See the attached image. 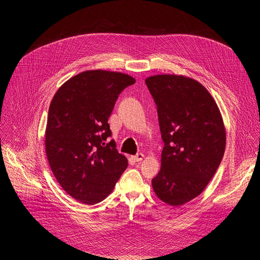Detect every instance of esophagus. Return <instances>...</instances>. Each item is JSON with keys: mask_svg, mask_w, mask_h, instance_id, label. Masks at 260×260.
<instances>
[{"mask_svg": "<svg viewBox=\"0 0 260 260\" xmlns=\"http://www.w3.org/2000/svg\"><path fill=\"white\" fill-rule=\"evenodd\" d=\"M132 158H133V160H135V161H141V160L144 158V155L142 153H139V154L133 156Z\"/></svg>", "mask_w": 260, "mask_h": 260, "instance_id": "esophagus-1", "label": "esophagus"}]
</instances>
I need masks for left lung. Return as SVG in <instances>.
Here are the masks:
<instances>
[{"label": "left lung", "instance_id": "1", "mask_svg": "<svg viewBox=\"0 0 260 260\" xmlns=\"http://www.w3.org/2000/svg\"><path fill=\"white\" fill-rule=\"evenodd\" d=\"M145 83L157 106L165 143L152 186L168 205H183L204 191L222 160V117L205 86L192 78L156 75Z\"/></svg>", "mask_w": 260, "mask_h": 260}]
</instances>
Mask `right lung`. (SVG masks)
Instances as JSON below:
<instances>
[{
  "label": "right lung",
  "instance_id": "add662e5",
  "mask_svg": "<svg viewBox=\"0 0 260 260\" xmlns=\"http://www.w3.org/2000/svg\"><path fill=\"white\" fill-rule=\"evenodd\" d=\"M133 77L86 70L55 93L49 108L45 152L53 175L72 198L94 205L111 194L128 160L118 153L108 118Z\"/></svg>",
  "mask_w": 260,
  "mask_h": 260
}]
</instances>
